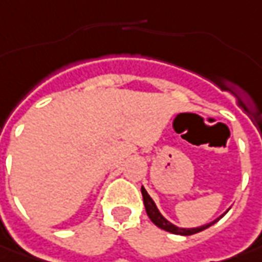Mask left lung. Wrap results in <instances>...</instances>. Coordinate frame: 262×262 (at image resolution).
Wrapping results in <instances>:
<instances>
[{
    "mask_svg": "<svg viewBox=\"0 0 262 262\" xmlns=\"http://www.w3.org/2000/svg\"><path fill=\"white\" fill-rule=\"evenodd\" d=\"M142 196H143V205H145V210H146V214H148V217L151 219V222L155 224V226H158L160 229H163L165 232H170V233L173 234H182V236H189V234H195L198 233V232H202V230H205V229H208L210 226H212L214 223H217L220 219H222L223 215L227 212H224L223 215H220L219 219H215L214 222L208 223V224H204V226H199V227H192V229H183V227H177L174 226L173 223H170L167 219H165L164 215L160 212V210L157 208V205H155V202L152 201V198L148 195V192L145 190V188L142 186Z\"/></svg>",
    "mask_w": 262,
    "mask_h": 262,
    "instance_id": "obj_1",
    "label": "left lung"
}]
</instances>
